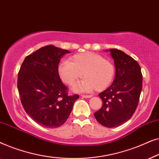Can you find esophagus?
<instances>
[{"label": "esophagus", "instance_id": "esophagus-1", "mask_svg": "<svg viewBox=\"0 0 159 159\" xmlns=\"http://www.w3.org/2000/svg\"><path fill=\"white\" fill-rule=\"evenodd\" d=\"M81 96L82 98H89L92 97V95H81Z\"/></svg>", "mask_w": 159, "mask_h": 159}]
</instances>
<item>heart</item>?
<instances>
[{
  "instance_id": "obj_1",
  "label": "heart",
  "mask_w": 159,
  "mask_h": 159,
  "mask_svg": "<svg viewBox=\"0 0 159 159\" xmlns=\"http://www.w3.org/2000/svg\"><path fill=\"white\" fill-rule=\"evenodd\" d=\"M61 80L69 86H74L82 76L84 78L75 86V90L90 92L106 90L111 84L115 67L110 61L99 54L85 52L77 53L61 63L58 66Z\"/></svg>"
}]
</instances>
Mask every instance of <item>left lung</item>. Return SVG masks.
Here are the masks:
<instances>
[{
    "mask_svg": "<svg viewBox=\"0 0 159 159\" xmlns=\"http://www.w3.org/2000/svg\"><path fill=\"white\" fill-rule=\"evenodd\" d=\"M116 77L111 85L99 93L103 105L94 114L101 125L115 127L129 120L138 107L143 84L140 65L120 50L110 49Z\"/></svg>",
    "mask_w": 159,
    "mask_h": 159,
    "instance_id": "1",
    "label": "left lung"
}]
</instances>
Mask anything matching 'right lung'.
Here are the masks:
<instances>
[{
    "label": "right lung",
    "instance_id": "add662e5",
    "mask_svg": "<svg viewBox=\"0 0 159 159\" xmlns=\"http://www.w3.org/2000/svg\"><path fill=\"white\" fill-rule=\"evenodd\" d=\"M67 50L52 45L40 48L25 58L18 73L19 94L24 108L43 127L64 125L79 95H68L58 74L60 58Z\"/></svg>",
    "mask_w": 159,
    "mask_h": 159
}]
</instances>
